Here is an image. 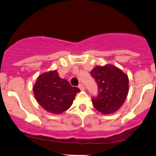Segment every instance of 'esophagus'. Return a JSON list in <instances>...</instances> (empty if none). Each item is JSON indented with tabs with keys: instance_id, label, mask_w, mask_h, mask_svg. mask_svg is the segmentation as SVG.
I'll return each mask as SVG.
<instances>
[{
	"instance_id": "obj_1",
	"label": "esophagus",
	"mask_w": 156,
	"mask_h": 156,
	"mask_svg": "<svg viewBox=\"0 0 156 156\" xmlns=\"http://www.w3.org/2000/svg\"><path fill=\"white\" fill-rule=\"evenodd\" d=\"M78 87H79L80 89H81V90H84V84H79V85H78Z\"/></svg>"
}]
</instances>
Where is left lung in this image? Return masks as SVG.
Here are the masks:
<instances>
[{
	"mask_svg": "<svg viewBox=\"0 0 156 156\" xmlns=\"http://www.w3.org/2000/svg\"><path fill=\"white\" fill-rule=\"evenodd\" d=\"M90 75L98 85V96L92 99L95 109L105 115L117 111L129 92L127 75L110 64L95 66Z\"/></svg>",
	"mask_w": 156,
	"mask_h": 156,
	"instance_id": "left-lung-1",
	"label": "left lung"
}]
</instances>
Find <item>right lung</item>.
<instances>
[{
  "label": "right lung",
  "mask_w": 156,
  "mask_h": 156,
  "mask_svg": "<svg viewBox=\"0 0 156 156\" xmlns=\"http://www.w3.org/2000/svg\"><path fill=\"white\" fill-rule=\"evenodd\" d=\"M36 101L44 110L61 114L72 106L80 89L72 87L67 80L58 76V72L49 71L36 78L33 87Z\"/></svg>",
  "instance_id": "right-lung-1"
}]
</instances>
